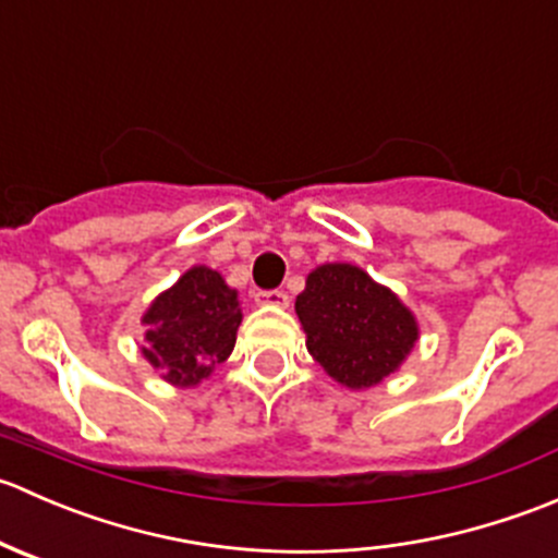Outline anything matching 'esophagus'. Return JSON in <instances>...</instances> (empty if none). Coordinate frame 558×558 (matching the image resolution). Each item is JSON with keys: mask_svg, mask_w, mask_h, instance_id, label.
Masks as SVG:
<instances>
[{"mask_svg": "<svg viewBox=\"0 0 558 558\" xmlns=\"http://www.w3.org/2000/svg\"><path fill=\"white\" fill-rule=\"evenodd\" d=\"M253 300L262 307H289V294L286 291H258Z\"/></svg>", "mask_w": 558, "mask_h": 558, "instance_id": "34e87169", "label": "esophagus"}]
</instances>
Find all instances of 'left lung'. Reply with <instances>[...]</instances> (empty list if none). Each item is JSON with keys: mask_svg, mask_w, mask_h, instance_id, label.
<instances>
[{"mask_svg": "<svg viewBox=\"0 0 558 558\" xmlns=\"http://www.w3.org/2000/svg\"><path fill=\"white\" fill-rule=\"evenodd\" d=\"M294 311L307 353L351 391L384 384L408 362L421 337L418 318L399 294L348 262L311 269Z\"/></svg>", "mask_w": 558, "mask_h": 558, "instance_id": "left-lung-1", "label": "left lung"}]
</instances>
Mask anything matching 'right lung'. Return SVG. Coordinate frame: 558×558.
I'll list each match as a JSON object with an SVG mask.
<instances>
[{
  "label": "right lung",
  "instance_id": "right-lung-1",
  "mask_svg": "<svg viewBox=\"0 0 558 558\" xmlns=\"http://www.w3.org/2000/svg\"><path fill=\"white\" fill-rule=\"evenodd\" d=\"M140 324L154 373L174 388H194L232 356L243 307L218 269L194 264L150 300Z\"/></svg>",
  "mask_w": 558,
  "mask_h": 558
}]
</instances>
